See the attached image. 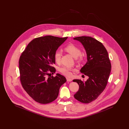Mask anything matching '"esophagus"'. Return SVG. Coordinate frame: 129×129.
Listing matches in <instances>:
<instances>
[{
	"instance_id": "1",
	"label": "esophagus",
	"mask_w": 129,
	"mask_h": 129,
	"mask_svg": "<svg viewBox=\"0 0 129 129\" xmlns=\"http://www.w3.org/2000/svg\"><path fill=\"white\" fill-rule=\"evenodd\" d=\"M66 80H67V82H71L72 81V79L71 78H68V77L66 78Z\"/></svg>"
}]
</instances>
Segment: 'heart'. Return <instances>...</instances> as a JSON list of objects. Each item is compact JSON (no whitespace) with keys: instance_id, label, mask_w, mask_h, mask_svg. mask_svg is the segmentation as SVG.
Segmentation results:
<instances>
[{"instance_id":"obj_1","label":"heart","mask_w":129,"mask_h":129,"mask_svg":"<svg viewBox=\"0 0 129 129\" xmlns=\"http://www.w3.org/2000/svg\"><path fill=\"white\" fill-rule=\"evenodd\" d=\"M64 50L69 53L71 55L75 58L76 61L78 63H81L84 59V56L81 54V51L80 48L73 44H69L66 45ZM54 59L56 63L59 64L61 60V54L59 51H56L54 55ZM73 69L72 68L64 66L59 69V71L62 74L70 76L72 75V72Z\"/></svg>"}]
</instances>
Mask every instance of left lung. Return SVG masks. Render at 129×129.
Wrapping results in <instances>:
<instances>
[{
  "label": "left lung",
  "mask_w": 129,
  "mask_h": 129,
  "mask_svg": "<svg viewBox=\"0 0 129 129\" xmlns=\"http://www.w3.org/2000/svg\"><path fill=\"white\" fill-rule=\"evenodd\" d=\"M86 49L87 61L80 72L89 78L84 82L73 80L79 86L74 97L81 103L88 104L95 100L103 92L108 83L111 69L108 52L102 43L92 37H75Z\"/></svg>",
  "instance_id": "8db88e82"
}]
</instances>
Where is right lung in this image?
<instances>
[{
    "label": "right lung",
    "instance_id": "1",
    "mask_svg": "<svg viewBox=\"0 0 129 129\" xmlns=\"http://www.w3.org/2000/svg\"><path fill=\"white\" fill-rule=\"evenodd\" d=\"M68 37L46 36L32 40L19 60L20 80L25 91L34 101L49 104L57 98L60 86L66 82L59 74L54 77V55ZM48 77L47 78V76Z\"/></svg>",
    "mask_w": 129,
    "mask_h": 129
}]
</instances>
